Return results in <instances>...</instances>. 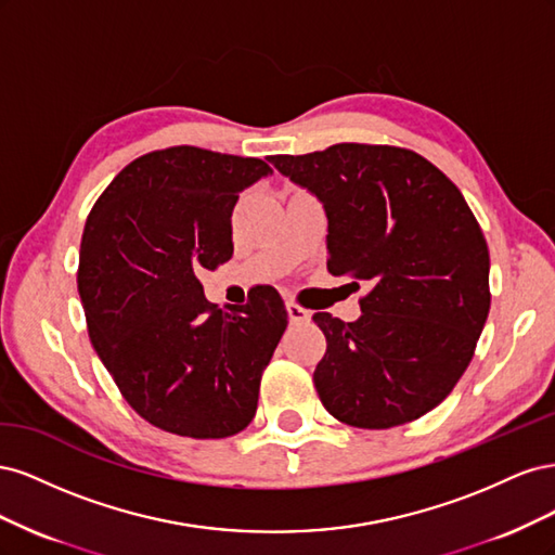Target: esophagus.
<instances>
[{
  "mask_svg": "<svg viewBox=\"0 0 555 555\" xmlns=\"http://www.w3.org/2000/svg\"><path fill=\"white\" fill-rule=\"evenodd\" d=\"M287 314H289V322L292 324H304V322H310V310L300 308L298 304H287Z\"/></svg>",
  "mask_w": 555,
  "mask_h": 555,
  "instance_id": "esophagus-1",
  "label": "esophagus"
}]
</instances>
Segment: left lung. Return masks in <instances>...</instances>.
Returning a JSON list of instances; mask_svg holds the SVG:
<instances>
[{"label": "left lung", "instance_id": "obj_1", "mask_svg": "<svg viewBox=\"0 0 555 555\" xmlns=\"http://www.w3.org/2000/svg\"><path fill=\"white\" fill-rule=\"evenodd\" d=\"M268 162L322 201L328 273L371 284L357 322L312 317L326 335L312 377L319 400L338 422L371 430L438 408L491 308L489 247L461 190L393 145L338 143Z\"/></svg>", "mask_w": 555, "mask_h": 555}]
</instances>
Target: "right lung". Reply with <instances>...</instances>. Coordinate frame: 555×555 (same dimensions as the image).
Masks as SVG:
<instances>
[{"mask_svg":"<svg viewBox=\"0 0 555 555\" xmlns=\"http://www.w3.org/2000/svg\"><path fill=\"white\" fill-rule=\"evenodd\" d=\"M273 173L255 157L176 145L133 159L94 204L78 294L92 347L129 405L194 440L241 433L287 328L273 287L217 310L196 278L231 259L238 194Z\"/></svg>","mask_w":555,"mask_h":555,"instance_id":"obj_1","label":"right lung"}]
</instances>
